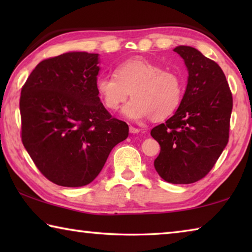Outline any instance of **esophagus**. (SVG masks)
<instances>
[{
  "mask_svg": "<svg viewBox=\"0 0 252 252\" xmlns=\"http://www.w3.org/2000/svg\"><path fill=\"white\" fill-rule=\"evenodd\" d=\"M129 130H130V133H132V134H138L139 132H140V130H139V129H136V127L132 126H130Z\"/></svg>",
  "mask_w": 252,
  "mask_h": 252,
  "instance_id": "1",
  "label": "esophagus"
}]
</instances>
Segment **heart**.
<instances>
[{
	"label": "heart",
	"instance_id": "obj_1",
	"mask_svg": "<svg viewBox=\"0 0 252 252\" xmlns=\"http://www.w3.org/2000/svg\"><path fill=\"white\" fill-rule=\"evenodd\" d=\"M97 94L104 106L117 111L129 97L123 108L132 120L150 117L159 121L173 114L185 94V80L177 71L163 70L161 65L143 58L126 60L114 69V74L97 76Z\"/></svg>",
	"mask_w": 252,
	"mask_h": 252
}]
</instances>
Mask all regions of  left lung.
<instances>
[{
    "mask_svg": "<svg viewBox=\"0 0 252 252\" xmlns=\"http://www.w3.org/2000/svg\"><path fill=\"white\" fill-rule=\"evenodd\" d=\"M189 72L176 113L151 130L159 142L155 168L164 181L188 185L210 172L229 141L232 93L221 67L197 49L180 45Z\"/></svg>",
    "mask_w": 252,
    "mask_h": 252,
    "instance_id": "left-lung-1",
    "label": "left lung"
}]
</instances>
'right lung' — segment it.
<instances>
[{
  "instance_id": "add662e5",
  "label": "right lung",
  "mask_w": 252,
  "mask_h": 252,
  "mask_svg": "<svg viewBox=\"0 0 252 252\" xmlns=\"http://www.w3.org/2000/svg\"><path fill=\"white\" fill-rule=\"evenodd\" d=\"M99 54L69 52L40 62L21 90V138L40 172L58 186L83 187L129 135L95 88Z\"/></svg>"
}]
</instances>
